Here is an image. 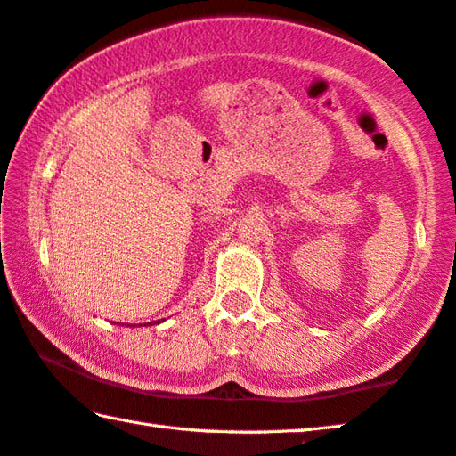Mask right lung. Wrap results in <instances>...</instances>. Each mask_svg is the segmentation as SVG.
<instances>
[{
	"label": "right lung",
	"instance_id": "1",
	"mask_svg": "<svg viewBox=\"0 0 456 456\" xmlns=\"http://www.w3.org/2000/svg\"><path fill=\"white\" fill-rule=\"evenodd\" d=\"M157 322H159V321H157Z\"/></svg>",
	"mask_w": 456,
	"mask_h": 456
}]
</instances>
